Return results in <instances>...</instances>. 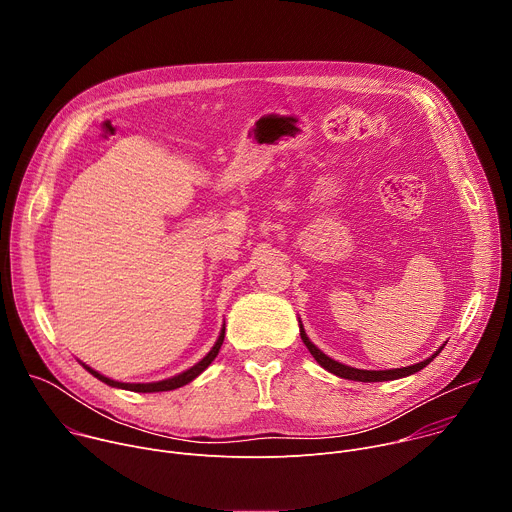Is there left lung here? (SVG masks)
Returning a JSON list of instances; mask_svg holds the SVG:
<instances>
[{
	"instance_id": "1",
	"label": "left lung",
	"mask_w": 512,
	"mask_h": 512,
	"mask_svg": "<svg viewBox=\"0 0 512 512\" xmlns=\"http://www.w3.org/2000/svg\"><path fill=\"white\" fill-rule=\"evenodd\" d=\"M300 322V336L304 340V344L308 346V350L312 352V356L316 358V362L320 364L322 369H326L328 373L336 375V377H342V379H348V381H360V383H381V381H395V379H403V377H409V375H415L417 371H421L423 367H427V364L442 352V348L446 344H442L440 348H437L429 358L417 362V364H409V367H403V369H387V371H364V369H354V367H348V364H342L334 358H330L328 354H324L306 334L304 330V324L302 320Z\"/></svg>"
}]
</instances>
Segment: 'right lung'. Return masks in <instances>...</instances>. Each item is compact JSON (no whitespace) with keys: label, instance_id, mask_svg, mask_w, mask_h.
<instances>
[{"label":"right lung","instance_id":"right-lung-1","mask_svg":"<svg viewBox=\"0 0 512 512\" xmlns=\"http://www.w3.org/2000/svg\"><path fill=\"white\" fill-rule=\"evenodd\" d=\"M223 340H225V326L221 328V334H218V338H216L214 346L210 348V352H208L204 358H200V360L194 364V367L186 369V371H184V373H180V375H174V377H170V379L156 381V383H121V381H113V379H109V377L101 375L99 371L91 369L89 364H85V362H81V360H79V362L83 364V367H85L93 377H97L99 381H103V383H105V385H109V387L125 389V391H133V393H162V391H174V389H180V387L188 385L190 381H194L200 373H204V371L208 369V364L216 358L218 350H221Z\"/></svg>","mask_w":512,"mask_h":512}]
</instances>
